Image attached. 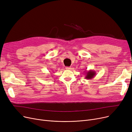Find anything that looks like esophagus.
Segmentation results:
<instances>
[{
  "label": "esophagus",
  "instance_id": "1",
  "mask_svg": "<svg viewBox=\"0 0 132 132\" xmlns=\"http://www.w3.org/2000/svg\"><path fill=\"white\" fill-rule=\"evenodd\" d=\"M66 70H71V67H66V68H65Z\"/></svg>",
  "mask_w": 132,
  "mask_h": 132
}]
</instances>
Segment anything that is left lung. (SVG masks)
I'll list each match as a JSON object with an SVG mask.
<instances>
[{
	"label": "left lung",
	"instance_id": "left-lung-1",
	"mask_svg": "<svg viewBox=\"0 0 132 132\" xmlns=\"http://www.w3.org/2000/svg\"><path fill=\"white\" fill-rule=\"evenodd\" d=\"M84 73H85L86 77H85V79H87V80H90L94 78V77H95L96 74V72L94 71L93 70H89L88 71H85Z\"/></svg>",
	"mask_w": 132,
	"mask_h": 132
}]
</instances>
